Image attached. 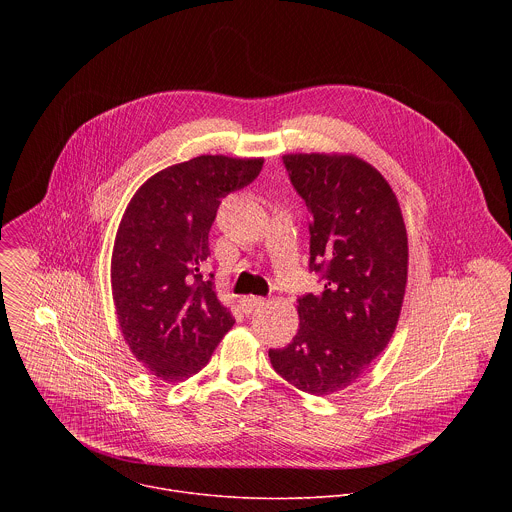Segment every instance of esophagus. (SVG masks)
<instances>
[{
    "instance_id": "esophagus-1",
    "label": "esophagus",
    "mask_w": 512,
    "mask_h": 512,
    "mask_svg": "<svg viewBox=\"0 0 512 512\" xmlns=\"http://www.w3.org/2000/svg\"><path fill=\"white\" fill-rule=\"evenodd\" d=\"M263 304H265V300H263V298H257V296H247V298H243V310H245L247 314L255 312V310L261 308Z\"/></svg>"
}]
</instances>
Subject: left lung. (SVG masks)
Masks as SVG:
<instances>
[{
  "label": "left lung",
  "instance_id": "left-lung-1",
  "mask_svg": "<svg viewBox=\"0 0 512 512\" xmlns=\"http://www.w3.org/2000/svg\"><path fill=\"white\" fill-rule=\"evenodd\" d=\"M310 212V271L324 291L298 300L300 330L269 350L277 375L310 395L338 393L387 348L407 285V231L383 174L352 154H287Z\"/></svg>",
  "mask_w": 512,
  "mask_h": 512
}]
</instances>
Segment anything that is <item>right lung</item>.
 <instances>
[{"instance_id":"add662e5","label":"right lung","mask_w":512,"mask_h":512,"mask_svg":"<svg viewBox=\"0 0 512 512\" xmlns=\"http://www.w3.org/2000/svg\"><path fill=\"white\" fill-rule=\"evenodd\" d=\"M261 166L263 158L198 156L145 180L123 212L111 257L115 312L129 350L160 381L204 369L235 324L200 265L221 198Z\"/></svg>"}]
</instances>
